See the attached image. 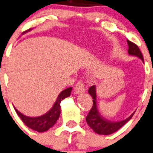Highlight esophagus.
Here are the masks:
<instances>
[{
  "label": "esophagus",
  "instance_id": "obj_1",
  "mask_svg": "<svg viewBox=\"0 0 153 153\" xmlns=\"http://www.w3.org/2000/svg\"><path fill=\"white\" fill-rule=\"evenodd\" d=\"M74 89H75V93L76 94H82V93L86 91V88H85L84 83L81 81H79L77 83V84L75 86Z\"/></svg>",
  "mask_w": 153,
  "mask_h": 153
}]
</instances>
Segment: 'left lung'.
<instances>
[{
    "mask_svg": "<svg viewBox=\"0 0 153 153\" xmlns=\"http://www.w3.org/2000/svg\"><path fill=\"white\" fill-rule=\"evenodd\" d=\"M128 45V54L130 56H136L144 62V58L139 47L134 43L127 40ZM89 94L92 97L93 105L90 111L86 117V121L91 129L96 133L100 135H110L117 131L125 125L133 117L135 112H133L126 120L119 122H111L105 120L101 116L97 105V91L96 86H91L89 89Z\"/></svg>",
    "mask_w": 153,
    "mask_h": 153,
    "instance_id": "obj_1",
    "label": "left lung"
}]
</instances>
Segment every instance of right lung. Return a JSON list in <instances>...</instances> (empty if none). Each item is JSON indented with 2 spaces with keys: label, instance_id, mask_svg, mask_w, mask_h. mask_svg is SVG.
Masks as SVG:
<instances>
[{
  "label": "right lung",
  "instance_id": "add662e5",
  "mask_svg": "<svg viewBox=\"0 0 153 153\" xmlns=\"http://www.w3.org/2000/svg\"><path fill=\"white\" fill-rule=\"evenodd\" d=\"M28 30H30V29L28 30ZM72 89V87H70L63 90L59 94L53 107L48 111L47 113L40 116V117H27V116L22 114V113L18 111L15 108H14V110H15L17 115L21 119L22 121L30 129L39 132V133L45 132L48 131L51 128H52L57 122V120H59L61 114V102L65 98L70 97Z\"/></svg>",
  "mask_w": 153,
  "mask_h": 153
}]
</instances>
